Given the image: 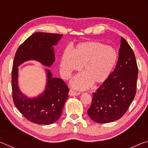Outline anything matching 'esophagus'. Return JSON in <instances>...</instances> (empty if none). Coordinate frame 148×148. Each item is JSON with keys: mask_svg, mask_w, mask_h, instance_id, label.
<instances>
[{"mask_svg": "<svg viewBox=\"0 0 148 148\" xmlns=\"http://www.w3.org/2000/svg\"><path fill=\"white\" fill-rule=\"evenodd\" d=\"M79 94H80V92L74 91H73V90H72V89L70 90L69 92V95H70V96H77V95H79Z\"/></svg>", "mask_w": 148, "mask_h": 148, "instance_id": "1", "label": "esophagus"}]
</instances>
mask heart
Returning <instances> with one entry per match:
<instances>
[{
  "instance_id": "1",
  "label": "heart",
  "mask_w": 148,
  "mask_h": 148,
  "mask_svg": "<svg viewBox=\"0 0 148 148\" xmlns=\"http://www.w3.org/2000/svg\"><path fill=\"white\" fill-rule=\"evenodd\" d=\"M118 54L110 46L97 41L79 43L73 51L66 49L60 61V71L64 79L82 67L84 74L72 79L71 85L77 89L88 88L92 83L99 84L108 78L117 63Z\"/></svg>"
}]
</instances>
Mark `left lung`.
Segmentation results:
<instances>
[{
	"mask_svg": "<svg viewBox=\"0 0 148 148\" xmlns=\"http://www.w3.org/2000/svg\"><path fill=\"white\" fill-rule=\"evenodd\" d=\"M116 67L92 94L87 114L99 123L116 121L127 111L136 95L138 69L131 46L121 37Z\"/></svg>",
	"mask_w": 148,
	"mask_h": 148,
	"instance_id": "obj_1",
	"label": "left lung"
}]
</instances>
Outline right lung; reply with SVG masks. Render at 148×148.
<instances>
[{"label": "right lung", "mask_w": 148, "mask_h": 148, "mask_svg": "<svg viewBox=\"0 0 148 148\" xmlns=\"http://www.w3.org/2000/svg\"><path fill=\"white\" fill-rule=\"evenodd\" d=\"M62 34L35 32L17 49L12 72V97L15 106L29 121L39 125H50L61 116L69 89L63 80L53 77L46 69V86L44 92L33 98H29L18 86V66L24 62L34 60L46 66H51L56 60L53 46L58 44Z\"/></svg>", "instance_id": "right-lung-1"}]
</instances>
